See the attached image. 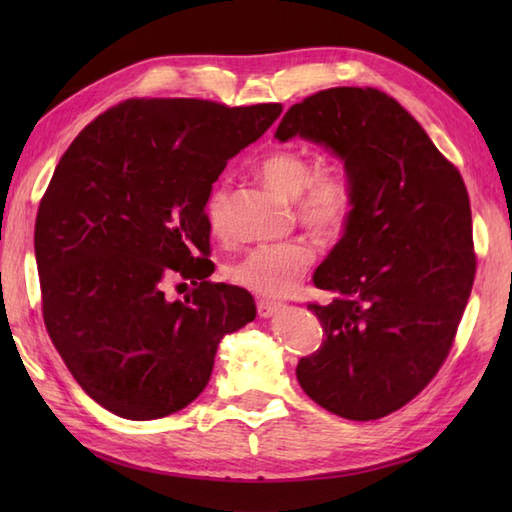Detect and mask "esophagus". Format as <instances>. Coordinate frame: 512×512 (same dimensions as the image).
Masks as SVG:
<instances>
[{
	"mask_svg": "<svg viewBox=\"0 0 512 512\" xmlns=\"http://www.w3.org/2000/svg\"><path fill=\"white\" fill-rule=\"evenodd\" d=\"M279 308H281V303H275V301H259L257 303V312L262 319H270Z\"/></svg>",
	"mask_w": 512,
	"mask_h": 512,
	"instance_id": "esophagus-1",
	"label": "esophagus"
}]
</instances>
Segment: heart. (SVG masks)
<instances>
[{
    "instance_id": "b5f03b06",
    "label": "heart",
    "mask_w": 512,
    "mask_h": 512,
    "mask_svg": "<svg viewBox=\"0 0 512 512\" xmlns=\"http://www.w3.org/2000/svg\"><path fill=\"white\" fill-rule=\"evenodd\" d=\"M259 176L270 189L297 200L301 224L319 237H336L354 211V189L339 167L314 171V162L295 149L270 151L259 162ZM206 224L213 233L222 231L226 215V187H215L204 206ZM314 262L308 242L262 244L246 250L226 268V277L262 297H286L306 277Z\"/></svg>"
}]
</instances>
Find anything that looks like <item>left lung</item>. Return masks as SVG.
I'll use <instances>...</instances> for the list:
<instances>
[{"label":"left lung","mask_w":512,"mask_h":512,"mask_svg":"<svg viewBox=\"0 0 512 512\" xmlns=\"http://www.w3.org/2000/svg\"><path fill=\"white\" fill-rule=\"evenodd\" d=\"M343 162L354 211L314 270L325 341L301 358V389L336 416L376 420L438 374L475 277L462 176L405 107L374 88H330L292 105L275 132Z\"/></svg>","instance_id":"8db88e82"}]
</instances>
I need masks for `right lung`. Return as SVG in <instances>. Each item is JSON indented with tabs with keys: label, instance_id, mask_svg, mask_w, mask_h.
<instances>
[{
	"label": "right lung",
	"instance_id": "1",
	"mask_svg": "<svg viewBox=\"0 0 512 512\" xmlns=\"http://www.w3.org/2000/svg\"><path fill=\"white\" fill-rule=\"evenodd\" d=\"M279 103L132 99L61 156L35 222L43 321L85 394L127 420L184 409L217 345L255 319L250 292L211 284L204 206L226 162L262 136ZM173 274L199 286L164 297Z\"/></svg>",
	"mask_w": 512,
	"mask_h": 512
}]
</instances>
